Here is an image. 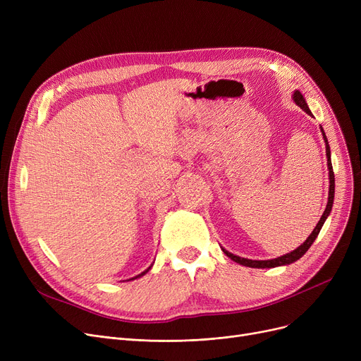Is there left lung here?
<instances>
[{
	"instance_id": "left-lung-1",
	"label": "left lung",
	"mask_w": 361,
	"mask_h": 361,
	"mask_svg": "<svg viewBox=\"0 0 361 361\" xmlns=\"http://www.w3.org/2000/svg\"><path fill=\"white\" fill-rule=\"evenodd\" d=\"M294 101H295V104H297L302 111H306L307 114H312L310 109H309V106H307V104H306V101H305V98H302V94H301L298 90L294 92ZM322 133H324V128H322ZM324 139H325V142H326V157H328V168H329V196H328L326 209H325L324 215H322L320 221L317 222V225L314 226L313 233L307 237V240H306L305 243H302V244L300 245V247H297L295 250H293L291 253H287V255H283V256L276 257V259H272V260H252V259H244V257H238V256H235V255H233V253H230V252H226L225 249H222L226 256L231 257L234 262L243 264V267L260 268V269H262V268H275V267H281V264H290V263L298 260L302 255H305V253L310 249V245L313 244V241L316 240V237H317L319 233H320L322 225H324V222L326 221V218H328V215H329V212H331V209H332L334 195H335V177H334V169H332V164H331V149H329V145H328L325 133H324Z\"/></svg>"
}]
</instances>
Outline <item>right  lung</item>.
Masks as SVG:
<instances>
[{
    "instance_id": "right-lung-1",
    "label": "right lung",
    "mask_w": 361,
    "mask_h": 361,
    "mask_svg": "<svg viewBox=\"0 0 361 361\" xmlns=\"http://www.w3.org/2000/svg\"><path fill=\"white\" fill-rule=\"evenodd\" d=\"M149 269H150V268H149ZM149 269H147V271H149ZM147 271H145V272H142V274H140V275H137V276H136V278H139V276H142V275H145V274H146V272H147Z\"/></svg>"
}]
</instances>
